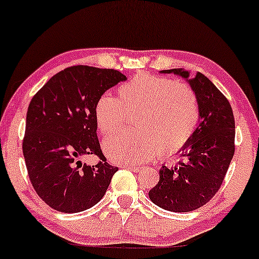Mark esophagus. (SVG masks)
<instances>
[{"label":"esophagus","instance_id":"1","mask_svg":"<svg viewBox=\"0 0 259 259\" xmlns=\"http://www.w3.org/2000/svg\"><path fill=\"white\" fill-rule=\"evenodd\" d=\"M123 167H128L130 170L134 171V172H139L140 170L144 169V166H142V165H126V166H123Z\"/></svg>","mask_w":259,"mask_h":259}]
</instances>
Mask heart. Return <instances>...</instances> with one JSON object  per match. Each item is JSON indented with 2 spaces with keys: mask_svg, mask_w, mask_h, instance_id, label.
Segmentation results:
<instances>
[{
  "mask_svg": "<svg viewBox=\"0 0 259 259\" xmlns=\"http://www.w3.org/2000/svg\"><path fill=\"white\" fill-rule=\"evenodd\" d=\"M119 99L103 94L95 105V121L102 134L121 128L126 114L136 117L138 132L107 138L103 151L117 164H138L157 153L171 157L191 139L199 122L195 94L176 80L153 75L134 76L117 89Z\"/></svg>",
  "mask_w": 259,
  "mask_h": 259,
  "instance_id": "1",
  "label": "heart"
}]
</instances>
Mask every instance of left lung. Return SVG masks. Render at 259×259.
<instances>
[{
    "mask_svg": "<svg viewBox=\"0 0 259 259\" xmlns=\"http://www.w3.org/2000/svg\"><path fill=\"white\" fill-rule=\"evenodd\" d=\"M187 79L199 106V126L181 150L186 158L179 166L159 170V182L149 191L150 200L165 210L184 213L206 204L223 184L234 154L236 125L232 107L206 76L184 69L163 70Z\"/></svg>",
    "mask_w": 259,
    "mask_h": 259,
    "instance_id": "8db88e82",
    "label": "left lung"
}]
</instances>
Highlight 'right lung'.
Returning <instances> with one entry per match:
<instances>
[{
	"label": "right lung",
	"instance_id": "obj_1",
	"mask_svg": "<svg viewBox=\"0 0 259 259\" xmlns=\"http://www.w3.org/2000/svg\"><path fill=\"white\" fill-rule=\"evenodd\" d=\"M126 79L117 70L70 66L33 96L23 157L33 188L53 209L78 213L106 194L117 167L109 165L101 151L94 110L101 95ZM89 154L103 160L96 166L83 164L80 158Z\"/></svg>",
	"mask_w": 259,
	"mask_h": 259
}]
</instances>
